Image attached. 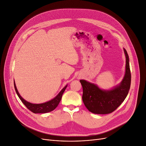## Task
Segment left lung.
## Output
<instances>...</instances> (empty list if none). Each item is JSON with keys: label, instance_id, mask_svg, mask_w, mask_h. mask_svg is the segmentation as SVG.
<instances>
[{"label": "left lung", "instance_id": "8db88e82", "mask_svg": "<svg viewBox=\"0 0 146 146\" xmlns=\"http://www.w3.org/2000/svg\"><path fill=\"white\" fill-rule=\"evenodd\" d=\"M126 57L125 73L118 86L111 90H102L96 85L85 80L80 82L83 88V102L87 109L96 114L110 113L115 110L126 98L131 85V72L129 57L124 48Z\"/></svg>", "mask_w": 146, "mask_h": 146}]
</instances>
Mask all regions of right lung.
<instances>
[{"mask_svg": "<svg viewBox=\"0 0 146 146\" xmlns=\"http://www.w3.org/2000/svg\"><path fill=\"white\" fill-rule=\"evenodd\" d=\"M66 85L62 90H61L60 93L54 98V99H52V100L45 102L43 104H31L30 102H28L27 101H26L24 99H23L21 95H19L18 91L16 87V85H15V83L14 81V87H15V91L18 96V97L19 98V99L21 100V101L22 102V103L24 104L27 108L30 110L31 112L35 113H47V112H51L52 111H53L54 110H55L56 108V107L58 106V105L59 104L61 98H62V95L64 93V92L65 90V89L67 88Z\"/></svg>", "mask_w": 146, "mask_h": 146, "instance_id": "add662e5", "label": "right lung"}]
</instances>
